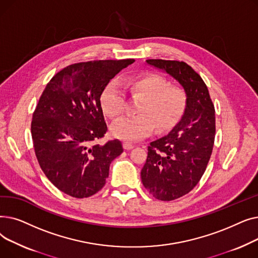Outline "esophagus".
I'll list each match as a JSON object with an SVG mask.
<instances>
[{"label":"esophagus","mask_w":258,"mask_h":258,"mask_svg":"<svg viewBox=\"0 0 258 258\" xmlns=\"http://www.w3.org/2000/svg\"><path fill=\"white\" fill-rule=\"evenodd\" d=\"M123 147H124V150L130 151V150H132V148H134V145L132 143H130V142H124L123 143Z\"/></svg>","instance_id":"1"}]
</instances>
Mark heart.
Segmentation results:
<instances>
[{
	"mask_svg": "<svg viewBox=\"0 0 258 258\" xmlns=\"http://www.w3.org/2000/svg\"><path fill=\"white\" fill-rule=\"evenodd\" d=\"M123 86L134 96L142 98L136 116L122 117L115 121L111 132L113 136L125 140L137 141L146 138L157 127L165 132L181 120L187 106V93L178 85L158 74L132 76L123 81ZM100 105L103 113L110 118L123 114L125 95L115 81H110L100 95Z\"/></svg>",
	"mask_w": 258,
	"mask_h": 258,
	"instance_id": "heart-1",
	"label": "heart"
}]
</instances>
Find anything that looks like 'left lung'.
Wrapping results in <instances>:
<instances>
[{"instance_id":"8db88e82","label":"left lung","mask_w":258,"mask_h":258,"mask_svg":"<svg viewBox=\"0 0 258 258\" xmlns=\"http://www.w3.org/2000/svg\"><path fill=\"white\" fill-rule=\"evenodd\" d=\"M147 63L177 79L187 93V106L173 130L147 147L141 179L160 201L190 192L204 174L215 136V110L202 77L184 61L147 59Z\"/></svg>"}]
</instances>
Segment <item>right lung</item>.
Returning <instances> with one entry per match:
<instances>
[{
	"instance_id": "1",
	"label": "right lung",
	"mask_w": 258,
	"mask_h": 258,
	"mask_svg": "<svg viewBox=\"0 0 258 258\" xmlns=\"http://www.w3.org/2000/svg\"><path fill=\"white\" fill-rule=\"evenodd\" d=\"M135 59L93 60L63 68L47 84L32 115L31 135L38 164L68 196L89 198L104 186L121 141L99 145L107 132L100 95Z\"/></svg>"
}]
</instances>
